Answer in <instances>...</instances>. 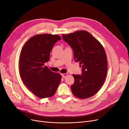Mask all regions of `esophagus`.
Masks as SVG:
<instances>
[{
  "label": "esophagus",
  "mask_w": 129,
  "mask_h": 129,
  "mask_svg": "<svg viewBox=\"0 0 129 129\" xmlns=\"http://www.w3.org/2000/svg\"><path fill=\"white\" fill-rule=\"evenodd\" d=\"M67 75H68V74H62V76L63 77H66Z\"/></svg>",
  "instance_id": "1"
}]
</instances>
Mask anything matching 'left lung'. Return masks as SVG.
I'll list each match as a JSON object with an SVG mask.
<instances>
[{"label": "left lung", "mask_w": 129, "mask_h": 129, "mask_svg": "<svg viewBox=\"0 0 129 129\" xmlns=\"http://www.w3.org/2000/svg\"><path fill=\"white\" fill-rule=\"evenodd\" d=\"M63 39L73 51L74 58L82 67V75H75L71 86L73 94L86 99L92 97L104 83L107 72V59L104 47L88 32L78 31L63 35Z\"/></svg>", "instance_id": "1"}]
</instances>
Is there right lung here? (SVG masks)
I'll return each mask as SVG.
<instances>
[{
  "label": "right lung",
  "mask_w": 129,
  "mask_h": 129,
  "mask_svg": "<svg viewBox=\"0 0 129 129\" xmlns=\"http://www.w3.org/2000/svg\"><path fill=\"white\" fill-rule=\"evenodd\" d=\"M60 40L57 35H36L29 39L21 50L19 59L20 77L26 87L39 98L53 96L60 82V74L44 66L50 60L53 46Z\"/></svg>",
  "instance_id": "obj_1"
}]
</instances>
